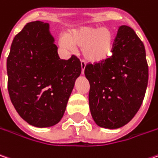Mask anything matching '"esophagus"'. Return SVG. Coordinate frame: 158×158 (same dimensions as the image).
I'll return each mask as SVG.
<instances>
[{"instance_id": "1", "label": "esophagus", "mask_w": 158, "mask_h": 158, "mask_svg": "<svg viewBox=\"0 0 158 158\" xmlns=\"http://www.w3.org/2000/svg\"><path fill=\"white\" fill-rule=\"evenodd\" d=\"M85 67H86V62H85L84 60H81V73H82V74H84Z\"/></svg>"}]
</instances>
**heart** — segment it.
I'll use <instances>...</instances> for the list:
<instances>
[{"instance_id":"obj_1","label":"heart","mask_w":158,"mask_h":158,"mask_svg":"<svg viewBox=\"0 0 158 158\" xmlns=\"http://www.w3.org/2000/svg\"><path fill=\"white\" fill-rule=\"evenodd\" d=\"M60 45L66 49H71L72 45L82 48L85 60L99 63L111 57L114 46V36L107 28L82 27L72 30L67 38H61Z\"/></svg>"}]
</instances>
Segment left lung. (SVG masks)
<instances>
[{
    "label": "left lung",
    "mask_w": 158,
    "mask_h": 158,
    "mask_svg": "<svg viewBox=\"0 0 158 158\" xmlns=\"http://www.w3.org/2000/svg\"><path fill=\"white\" fill-rule=\"evenodd\" d=\"M89 108L96 123L107 129L127 124L143 102L148 66L142 41L128 26H121L113 55L99 63H88Z\"/></svg>",
    "instance_id": "left-lung-1"
}]
</instances>
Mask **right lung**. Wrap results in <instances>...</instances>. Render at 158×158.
Wrapping results in <instances>:
<instances>
[{"mask_svg":"<svg viewBox=\"0 0 158 158\" xmlns=\"http://www.w3.org/2000/svg\"><path fill=\"white\" fill-rule=\"evenodd\" d=\"M53 42L48 24L27 23L16 35L7 58L11 103L22 119L39 128L60 122L81 73L79 58L60 60Z\"/></svg>","mask_w":158,"mask_h":158,"instance_id":"add662e5","label":"right lung"}]
</instances>
